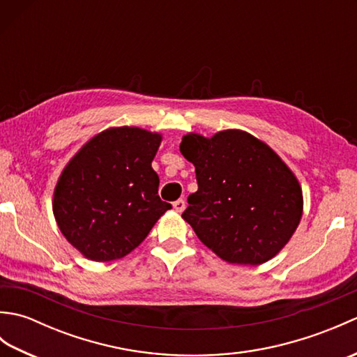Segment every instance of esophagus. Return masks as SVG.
<instances>
[{
	"label": "esophagus",
	"mask_w": 357,
	"mask_h": 357,
	"mask_svg": "<svg viewBox=\"0 0 357 357\" xmlns=\"http://www.w3.org/2000/svg\"><path fill=\"white\" fill-rule=\"evenodd\" d=\"M173 208L178 211V213H183V211L185 210V201L184 199H178L173 202Z\"/></svg>",
	"instance_id": "1"
}]
</instances>
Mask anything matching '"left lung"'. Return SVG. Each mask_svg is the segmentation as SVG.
<instances>
[{"label":"left lung","instance_id":"obj_1","mask_svg":"<svg viewBox=\"0 0 357 357\" xmlns=\"http://www.w3.org/2000/svg\"><path fill=\"white\" fill-rule=\"evenodd\" d=\"M181 153L195 165L198 192L183 218L221 259L259 265L276 256L302 218V190L267 144L242 130L188 133Z\"/></svg>","mask_w":357,"mask_h":357}]
</instances>
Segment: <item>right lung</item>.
Listing matches in <instances>:
<instances>
[{"mask_svg": "<svg viewBox=\"0 0 357 357\" xmlns=\"http://www.w3.org/2000/svg\"><path fill=\"white\" fill-rule=\"evenodd\" d=\"M161 135L107 128L66 165L53 193V215L70 244L96 262L119 259L147 238L172 206L158 195L151 161Z\"/></svg>", "mask_w": 357, "mask_h": 357, "instance_id": "1", "label": "right lung"}]
</instances>
